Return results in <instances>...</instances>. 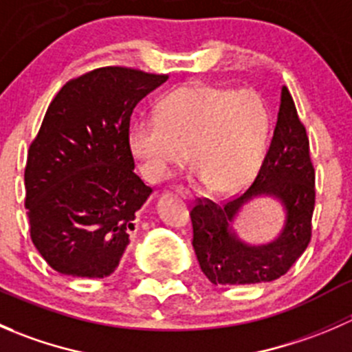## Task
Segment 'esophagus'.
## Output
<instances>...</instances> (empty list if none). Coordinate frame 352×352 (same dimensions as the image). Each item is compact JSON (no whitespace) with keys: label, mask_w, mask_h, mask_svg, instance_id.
I'll return each instance as SVG.
<instances>
[{"label":"esophagus","mask_w":352,"mask_h":352,"mask_svg":"<svg viewBox=\"0 0 352 352\" xmlns=\"http://www.w3.org/2000/svg\"><path fill=\"white\" fill-rule=\"evenodd\" d=\"M175 192L180 194V196H182L184 199H192V192H190L189 189H186V187H182V186H177Z\"/></svg>","instance_id":"obj_1"}]
</instances>
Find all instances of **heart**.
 <instances>
[{
  "instance_id": "b5f03b06",
  "label": "heart",
  "mask_w": 352,
  "mask_h": 352,
  "mask_svg": "<svg viewBox=\"0 0 352 352\" xmlns=\"http://www.w3.org/2000/svg\"><path fill=\"white\" fill-rule=\"evenodd\" d=\"M271 112L255 90L189 85L166 95L156 119L129 129V148L148 182H160L189 151V162L212 192L250 182L264 162Z\"/></svg>"
}]
</instances>
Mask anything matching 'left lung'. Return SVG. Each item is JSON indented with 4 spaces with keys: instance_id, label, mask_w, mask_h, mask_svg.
I'll use <instances>...</instances> for the list:
<instances>
[{
    "instance_id": "1",
    "label": "left lung",
    "mask_w": 352,
    "mask_h": 352,
    "mask_svg": "<svg viewBox=\"0 0 352 352\" xmlns=\"http://www.w3.org/2000/svg\"><path fill=\"white\" fill-rule=\"evenodd\" d=\"M257 195L279 198L287 209L282 235L267 245L245 244L229 228L239 208ZM314 209L310 141L289 90L283 87L274 134L250 187L221 204L199 197L190 209L192 245L202 272L212 285H255L281 278L310 243Z\"/></svg>"
}]
</instances>
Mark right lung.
Segmentation results:
<instances>
[{"label": "right lung", "instance_id": "add662e5", "mask_svg": "<svg viewBox=\"0 0 352 352\" xmlns=\"http://www.w3.org/2000/svg\"><path fill=\"white\" fill-rule=\"evenodd\" d=\"M168 80L104 66L69 80L45 112L25 165L30 239L54 271H116L151 187L134 173L129 124L141 98Z\"/></svg>", "mask_w": 352, "mask_h": 352}]
</instances>
